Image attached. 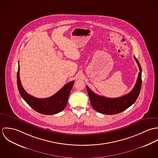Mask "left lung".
<instances>
[{"instance_id": "obj_1", "label": "left lung", "mask_w": 158, "mask_h": 158, "mask_svg": "<svg viewBox=\"0 0 158 158\" xmlns=\"http://www.w3.org/2000/svg\"><path fill=\"white\" fill-rule=\"evenodd\" d=\"M139 68V73L135 86L130 93L118 98H108L95 94L86 86L92 108L97 112L112 115L121 113L131 106L137 100L142 85V68L137 59L134 56Z\"/></svg>"}]
</instances>
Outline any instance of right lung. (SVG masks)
Instances as JSON below:
<instances>
[{
  "label": "right lung",
  "instance_id": "right-lung-1",
  "mask_svg": "<svg viewBox=\"0 0 158 158\" xmlns=\"http://www.w3.org/2000/svg\"><path fill=\"white\" fill-rule=\"evenodd\" d=\"M74 81L69 82L52 97L38 98L28 94L21 85L19 77V66L17 73V84L19 92L26 103L35 111L45 115H53L62 111L66 106L68 98Z\"/></svg>",
  "mask_w": 158,
  "mask_h": 158
}]
</instances>
